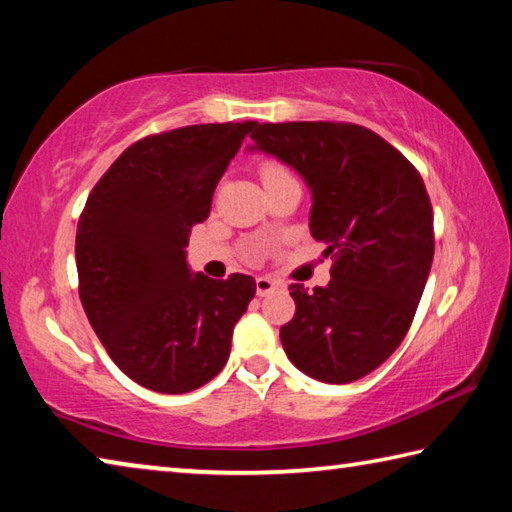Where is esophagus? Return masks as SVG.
Returning <instances> with one entry per match:
<instances>
[{"instance_id":"1","label":"esophagus","mask_w":512,"mask_h":512,"mask_svg":"<svg viewBox=\"0 0 512 512\" xmlns=\"http://www.w3.org/2000/svg\"><path fill=\"white\" fill-rule=\"evenodd\" d=\"M255 287H257V296H268V293L275 291L280 287V282H275L273 277H266V275H259L255 280Z\"/></svg>"}]
</instances>
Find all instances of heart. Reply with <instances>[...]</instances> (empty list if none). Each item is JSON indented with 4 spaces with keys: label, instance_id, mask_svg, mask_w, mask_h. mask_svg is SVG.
Masks as SVG:
<instances>
[{
    "label": "heart",
    "instance_id": "b5f03b06",
    "mask_svg": "<svg viewBox=\"0 0 512 512\" xmlns=\"http://www.w3.org/2000/svg\"><path fill=\"white\" fill-rule=\"evenodd\" d=\"M282 173H289L287 169L282 167V164H277V162H266L264 167H262V180H264V178H273V176H282Z\"/></svg>",
    "mask_w": 512,
    "mask_h": 512
}]
</instances>
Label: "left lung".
I'll return each instance as SVG.
<instances>
[{
	"instance_id": "left-lung-1",
	"label": "left lung",
	"mask_w": 512,
	"mask_h": 512,
	"mask_svg": "<svg viewBox=\"0 0 512 512\" xmlns=\"http://www.w3.org/2000/svg\"><path fill=\"white\" fill-rule=\"evenodd\" d=\"M250 137L305 178L309 230L334 259L327 287H289L296 316L280 327L284 352L325 384L366 377L400 348L433 262L420 173L384 137L343 121L259 124Z\"/></svg>"
}]
</instances>
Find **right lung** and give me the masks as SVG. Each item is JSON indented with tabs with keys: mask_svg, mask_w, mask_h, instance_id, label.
Instances as JSON below:
<instances>
[{
	"mask_svg": "<svg viewBox=\"0 0 512 512\" xmlns=\"http://www.w3.org/2000/svg\"><path fill=\"white\" fill-rule=\"evenodd\" d=\"M257 121L149 135L119 155L76 230L85 316L124 375L155 393H189L223 370L255 280L192 273L187 244Z\"/></svg>",
	"mask_w": 512,
	"mask_h": 512,
	"instance_id": "1",
	"label": "right lung"
}]
</instances>
